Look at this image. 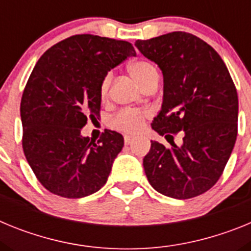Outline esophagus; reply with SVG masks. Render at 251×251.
<instances>
[{
	"mask_svg": "<svg viewBox=\"0 0 251 251\" xmlns=\"http://www.w3.org/2000/svg\"><path fill=\"white\" fill-rule=\"evenodd\" d=\"M132 142H133L132 136H124V143H126V145H130Z\"/></svg>",
	"mask_w": 251,
	"mask_h": 251,
	"instance_id": "34e87169",
	"label": "esophagus"
}]
</instances>
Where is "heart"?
<instances>
[{
    "mask_svg": "<svg viewBox=\"0 0 251 251\" xmlns=\"http://www.w3.org/2000/svg\"><path fill=\"white\" fill-rule=\"evenodd\" d=\"M129 73L142 88L150 80H152L154 77H158L157 69L151 63L145 61V60H138V61H134V63L130 64ZM110 81H112V74L108 73V74L104 75L100 81V85H99V94H100L101 99L108 97ZM148 117H150V112H147V110L123 109L113 117L112 121H110V127L113 129L134 134V133H138L142 129L143 123H145Z\"/></svg>",
    "mask_w": 251,
    "mask_h": 251,
    "instance_id": "obj_1",
    "label": "heart"
}]
</instances>
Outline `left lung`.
<instances>
[{
    "instance_id": "left-lung-1",
    "label": "left lung",
    "mask_w": 251,
    "mask_h": 251,
    "mask_svg": "<svg viewBox=\"0 0 251 251\" xmlns=\"http://www.w3.org/2000/svg\"><path fill=\"white\" fill-rule=\"evenodd\" d=\"M134 45L163 73V103L152 128L172 138L170 148L151 141L146 176L172 199L205 194L223 175L238 136V93L229 70L214 48L183 31ZM178 131L181 146L172 136Z\"/></svg>"
}]
</instances>
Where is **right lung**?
I'll use <instances>...</instances> for the list:
<instances>
[{
	"label": "right lung",
	"mask_w": 251,
	"mask_h": 251,
	"mask_svg": "<svg viewBox=\"0 0 251 251\" xmlns=\"http://www.w3.org/2000/svg\"><path fill=\"white\" fill-rule=\"evenodd\" d=\"M128 56H136L128 41L83 34L51 46L35 65L20 106L22 148L51 194L80 199L105 185L123 136L105 129L94 142L80 130L100 114L104 75Z\"/></svg>",
	"instance_id": "right-lung-1"
}]
</instances>
